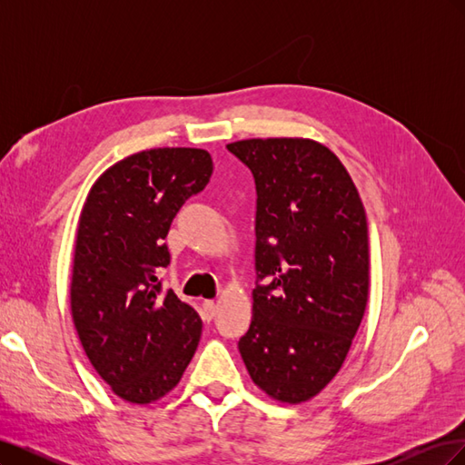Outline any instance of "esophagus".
I'll use <instances>...</instances> for the list:
<instances>
[{"mask_svg": "<svg viewBox=\"0 0 465 465\" xmlns=\"http://www.w3.org/2000/svg\"><path fill=\"white\" fill-rule=\"evenodd\" d=\"M215 314H217V304L213 301H203V304H202V316H203V320L211 322V320L215 318Z\"/></svg>", "mask_w": 465, "mask_h": 465, "instance_id": "obj_1", "label": "esophagus"}]
</instances>
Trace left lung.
Listing matches in <instances>:
<instances>
[{
	"mask_svg": "<svg viewBox=\"0 0 465 465\" xmlns=\"http://www.w3.org/2000/svg\"><path fill=\"white\" fill-rule=\"evenodd\" d=\"M227 149L258 193L254 314L238 349L267 396L308 401L341 369L367 308V215L326 145L270 137Z\"/></svg>",
	"mask_w": 465,
	"mask_h": 465,
	"instance_id": "1",
	"label": "left lung"
}]
</instances>
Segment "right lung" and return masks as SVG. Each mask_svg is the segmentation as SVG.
<instances>
[{
  "label": "right lung",
  "instance_id": "obj_1",
  "mask_svg": "<svg viewBox=\"0 0 465 465\" xmlns=\"http://www.w3.org/2000/svg\"><path fill=\"white\" fill-rule=\"evenodd\" d=\"M213 173L203 149L135 153L98 178L77 229L72 316L83 349L112 391L125 401L166 396L190 364L202 318L173 289L164 238L180 207Z\"/></svg>",
  "mask_w": 465,
  "mask_h": 465
}]
</instances>
